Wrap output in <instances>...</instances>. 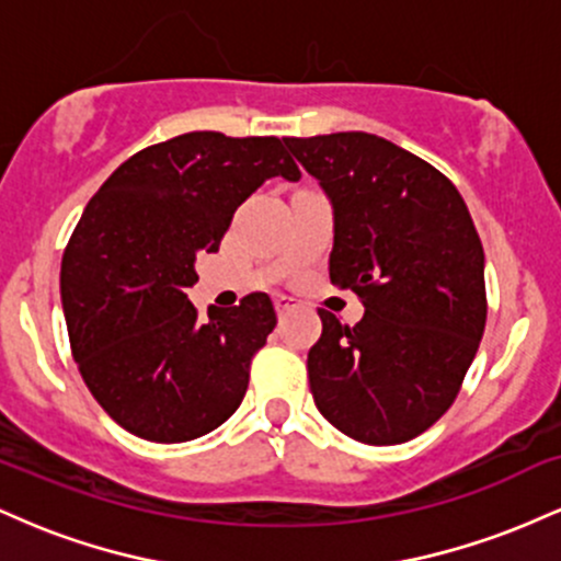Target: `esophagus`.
I'll return each instance as SVG.
<instances>
[{
	"mask_svg": "<svg viewBox=\"0 0 561 561\" xmlns=\"http://www.w3.org/2000/svg\"><path fill=\"white\" fill-rule=\"evenodd\" d=\"M274 302H276V311L279 313H287V311H293L295 306H298V300L295 298H289V295H274Z\"/></svg>",
	"mask_w": 561,
	"mask_h": 561,
	"instance_id": "34e87169",
	"label": "esophagus"
}]
</instances>
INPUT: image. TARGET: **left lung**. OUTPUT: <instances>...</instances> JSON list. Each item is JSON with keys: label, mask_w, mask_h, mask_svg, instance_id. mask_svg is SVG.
I'll list each match as a JSON object with an SVG mask.
<instances>
[{"label": "left lung", "mask_w": 561, "mask_h": 561, "mask_svg": "<svg viewBox=\"0 0 561 561\" xmlns=\"http://www.w3.org/2000/svg\"><path fill=\"white\" fill-rule=\"evenodd\" d=\"M285 145L332 203V285L364 302L356 327L319 308L313 403L358 443L411 440L450 409L485 330V253L467 203L440 171L377 134Z\"/></svg>", "instance_id": "1"}]
</instances>
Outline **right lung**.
<instances>
[{
    "instance_id": "obj_1",
    "label": "right lung",
    "mask_w": 561,
    "mask_h": 561,
    "mask_svg": "<svg viewBox=\"0 0 561 561\" xmlns=\"http://www.w3.org/2000/svg\"><path fill=\"white\" fill-rule=\"evenodd\" d=\"M272 176L300 179L282 139L190 131L121 163L76 224L60 268L70 347L96 403L131 435L195 440L242 403L274 302L253 293L199 319L186 287L197 255L216 253Z\"/></svg>"
}]
</instances>
